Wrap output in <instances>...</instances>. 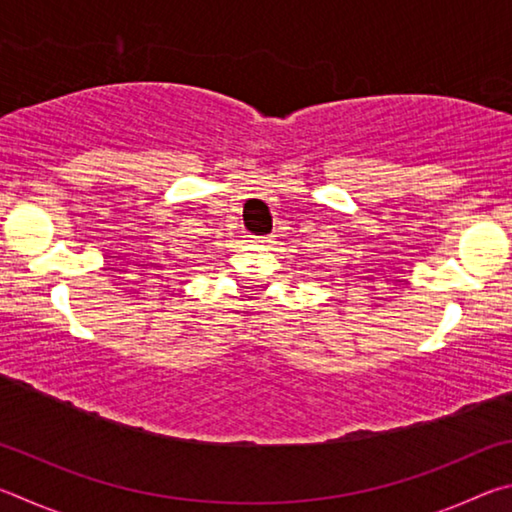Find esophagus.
Here are the masks:
<instances>
[{
  "label": "esophagus",
  "mask_w": 512,
  "mask_h": 512,
  "mask_svg": "<svg viewBox=\"0 0 512 512\" xmlns=\"http://www.w3.org/2000/svg\"><path fill=\"white\" fill-rule=\"evenodd\" d=\"M250 241L259 246H266V244H271V237H250Z\"/></svg>",
  "instance_id": "esophagus-1"
}]
</instances>
